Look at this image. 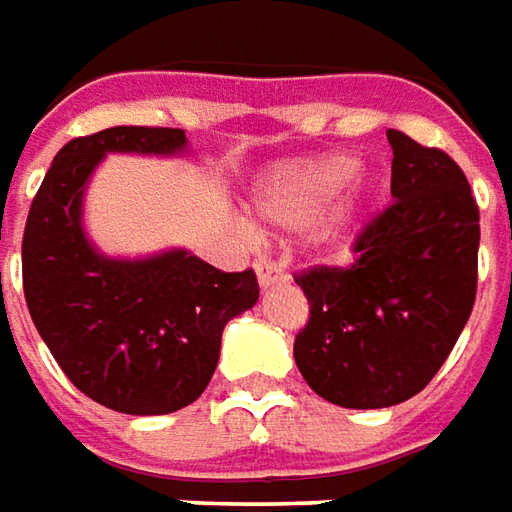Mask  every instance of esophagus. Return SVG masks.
<instances>
[{
    "instance_id": "esophagus-1",
    "label": "esophagus",
    "mask_w": 512,
    "mask_h": 512,
    "mask_svg": "<svg viewBox=\"0 0 512 512\" xmlns=\"http://www.w3.org/2000/svg\"><path fill=\"white\" fill-rule=\"evenodd\" d=\"M255 271H257V280L263 288H271V285H280L288 280V274L280 263H274V260H257L255 263Z\"/></svg>"
}]
</instances>
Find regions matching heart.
<instances>
[{"label": "heart", "instance_id": "b5f03b06", "mask_svg": "<svg viewBox=\"0 0 512 512\" xmlns=\"http://www.w3.org/2000/svg\"><path fill=\"white\" fill-rule=\"evenodd\" d=\"M353 176L356 159L342 154L316 156L288 165L263 184L257 212L274 227H305L328 210Z\"/></svg>", "mask_w": 512, "mask_h": 512}]
</instances>
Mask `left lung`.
<instances>
[{"mask_svg":"<svg viewBox=\"0 0 512 512\" xmlns=\"http://www.w3.org/2000/svg\"><path fill=\"white\" fill-rule=\"evenodd\" d=\"M392 201L361 227L353 263L294 274L311 314L294 358L316 395L344 409L409 401L443 367L474 311L479 207L440 148L387 131Z\"/></svg>","mask_w":512,"mask_h":512,"instance_id":"obj_1","label":"left lung"}]
</instances>
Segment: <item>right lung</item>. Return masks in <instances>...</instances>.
I'll return each mask as SVG.
<instances>
[{"instance_id":"add662e5","label":"right lung","mask_w":512,"mask_h":512,"mask_svg":"<svg viewBox=\"0 0 512 512\" xmlns=\"http://www.w3.org/2000/svg\"><path fill=\"white\" fill-rule=\"evenodd\" d=\"M182 148V128L114 125L75 137L55 154L24 224L33 325L83 395L125 415H168L196 401L215 373L224 325L260 297L252 269L221 271L182 249L109 260L86 241L83 184L103 154Z\"/></svg>"}]
</instances>
